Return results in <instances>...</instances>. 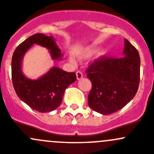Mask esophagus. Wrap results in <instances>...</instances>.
<instances>
[{"label":"esophagus","mask_w":154,"mask_h":154,"mask_svg":"<svg viewBox=\"0 0 154 154\" xmlns=\"http://www.w3.org/2000/svg\"><path fill=\"white\" fill-rule=\"evenodd\" d=\"M76 78L78 80H79V79L83 78V74H82V72H81V71H77L76 72Z\"/></svg>","instance_id":"1"}]
</instances>
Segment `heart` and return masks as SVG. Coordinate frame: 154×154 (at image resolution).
Wrapping results in <instances>:
<instances>
[{
	"mask_svg": "<svg viewBox=\"0 0 154 154\" xmlns=\"http://www.w3.org/2000/svg\"><path fill=\"white\" fill-rule=\"evenodd\" d=\"M95 51H96V48H93V47L86 49L82 55H79V58H88L89 56L93 55V54L95 53ZM104 55H105V51H104V50H100L97 52V53H96V58H101V57L104 56ZM70 61H72V62H74V60L72 59V58H70Z\"/></svg>",
	"mask_w": 154,
	"mask_h": 154,
	"instance_id": "obj_1",
	"label": "heart"
}]
</instances>
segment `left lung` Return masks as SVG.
<instances>
[{
    "instance_id": "obj_1",
    "label": "left lung",
    "mask_w": 154,
    "mask_h": 154,
    "mask_svg": "<svg viewBox=\"0 0 154 154\" xmlns=\"http://www.w3.org/2000/svg\"><path fill=\"white\" fill-rule=\"evenodd\" d=\"M123 57L104 56L86 69L91 81L88 104L93 110L109 115L124 107L135 96L140 80V57L138 50L125 39Z\"/></svg>"
}]
</instances>
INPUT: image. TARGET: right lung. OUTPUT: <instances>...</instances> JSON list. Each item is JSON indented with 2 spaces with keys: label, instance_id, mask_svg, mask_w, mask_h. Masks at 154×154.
Here are the masks:
<instances>
[{
  "label": "right lung",
  "instance_id": "right-lung-1",
  "mask_svg": "<svg viewBox=\"0 0 154 154\" xmlns=\"http://www.w3.org/2000/svg\"><path fill=\"white\" fill-rule=\"evenodd\" d=\"M34 44L48 49L54 60H60L63 56L52 36L42 33L32 35L14 51L12 58V84L18 97L33 110L41 112L53 111L61 104L64 91L76 81V75L75 72H67L54 66L37 80L24 76L21 71L22 58Z\"/></svg>",
  "mask_w": 154,
  "mask_h": 154
}]
</instances>
